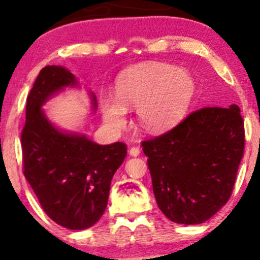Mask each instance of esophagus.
Wrapping results in <instances>:
<instances>
[{
    "instance_id": "34e87169",
    "label": "esophagus",
    "mask_w": 260,
    "mask_h": 260,
    "mask_svg": "<svg viewBox=\"0 0 260 260\" xmlns=\"http://www.w3.org/2000/svg\"><path fill=\"white\" fill-rule=\"evenodd\" d=\"M129 154L131 156H138L140 155V149H138L137 147H131L129 149Z\"/></svg>"
}]
</instances>
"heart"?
Instances as JSON below:
<instances>
[{
	"label": "heart",
	"mask_w": 260,
	"mask_h": 260,
	"mask_svg": "<svg viewBox=\"0 0 260 260\" xmlns=\"http://www.w3.org/2000/svg\"><path fill=\"white\" fill-rule=\"evenodd\" d=\"M197 94L190 73L165 63H147L124 71L116 81V95L99 99L103 118L113 129L126 124V109L136 108L141 125L165 133L179 124Z\"/></svg>",
	"instance_id": "obj_1"
}]
</instances>
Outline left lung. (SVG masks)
Returning <instances> with one entry per match:
<instances>
[{
    "label": "left lung",
    "mask_w": 260,
    "mask_h": 260,
    "mask_svg": "<svg viewBox=\"0 0 260 260\" xmlns=\"http://www.w3.org/2000/svg\"><path fill=\"white\" fill-rule=\"evenodd\" d=\"M142 147L163 214L177 223H202L232 195L244 155V119L236 104L207 106Z\"/></svg>",
    "instance_id": "obj_1"
}]
</instances>
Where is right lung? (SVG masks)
Instances as JSON below:
<instances>
[{"label": "right lung", "mask_w": 260, "mask_h": 260, "mask_svg": "<svg viewBox=\"0 0 260 260\" xmlns=\"http://www.w3.org/2000/svg\"><path fill=\"white\" fill-rule=\"evenodd\" d=\"M77 84L61 66L40 71L27 97L21 134L23 175L46 214L70 230L93 226L104 214L113 174L126 156L122 142L99 145L52 125L41 106L53 93ZM93 108L95 109L94 95Z\"/></svg>", "instance_id": "1"}]
</instances>
